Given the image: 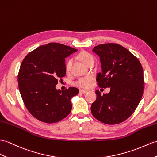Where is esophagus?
<instances>
[{
	"mask_svg": "<svg viewBox=\"0 0 157 157\" xmlns=\"http://www.w3.org/2000/svg\"><path fill=\"white\" fill-rule=\"evenodd\" d=\"M80 92H81V93H82V94H86V93H87L88 92H89V90H83V89H81L80 90Z\"/></svg>",
	"mask_w": 157,
	"mask_h": 157,
	"instance_id": "obj_1",
	"label": "esophagus"
}]
</instances>
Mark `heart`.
<instances>
[{
    "label": "heart",
    "mask_w": 157,
    "mask_h": 157,
    "mask_svg": "<svg viewBox=\"0 0 157 157\" xmlns=\"http://www.w3.org/2000/svg\"><path fill=\"white\" fill-rule=\"evenodd\" d=\"M78 59L81 60L83 63L85 64H89L92 60H94V57L92 56L90 53L87 52L86 51H82L79 53L77 56ZM72 59H68L66 62V69L67 71H69L71 68L72 64ZM93 81V76H83V77L78 78L75 81V85L82 87V88H89L91 85V82Z\"/></svg>",
    "instance_id": "1"
}]
</instances>
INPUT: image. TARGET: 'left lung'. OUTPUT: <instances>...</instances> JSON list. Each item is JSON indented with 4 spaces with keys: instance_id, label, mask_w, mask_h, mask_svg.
<instances>
[{
    "instance_id": "8db88e82",
    "label": "left lung",
    "mask_w": 157,
    "mask_h": 157,
    "mask_svg": "<svg viewBox=\"0 0 157 157\" xmlns=\"http://www.w3.org/2000/svg\"><path fill=\"white\" fill-rule=\"evenodd\" d=\"M100 58L102 72L97 81L99 87L110 88L108 94L96 90L97 99L91 113L99 121L116 124L127 120L138 106L143 94L144 76L138 59L123 46L102 44L92 50Z\"/></svg>"
}]
</instances>
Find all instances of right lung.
<instances>
[{"mask_svg": "<svg viewBox=\"0 0 157 157\" xmlns=\"http://www.w3.org/2000/svg\"><path fill=\"white\" fill-rule=\"evenodd\" d=\"M77 50L51 43L29 52L18 75V88L26 109L36 119L55 123L71 111V99L79 93L75 87L56 89L58 78L66 75L65 59Z\"/></svg>", "mask_w": 157, "mask_h": 157, "instance_id": "obj_1", "label": "right lung"}]
</instances>
